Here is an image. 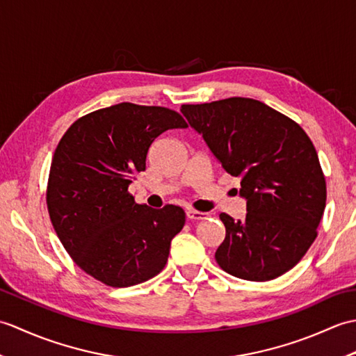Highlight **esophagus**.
I'll list each match as a JSON object with an SVG mask.
<instances>
[{
  "label": "esophagus",
  "instance_id": "obj_1",
  "mask_svg": "<svg viewBox=\"0 0 356 356\" xmlns=\"http://www.w3.org/2000/svg\"><path fill=\"white\" fill-rule=\"evenodd\" d=\"M186 217H188V220L199 222V220H205V218H208V213H200V211L188 209L186 211Z\"/></svg>",
  "mask_w": 356,
  "mask_h": 356
}]
</instances>
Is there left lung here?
<instances>
[{
	"label": "left lung",
	"instance_id": "8db88e82",
	"mask_svg": "<svg viewBox=\"0 0 356 356\" xmlns=\"http://www.w3.org/2000/svg\"><path fill=\"white\" fill-rule=\"evenodd\" d=\"M226 172L240 179L246 217L222 213L216 261L228 274L268 282L292 269L316 238L326 208L318 154L297 122L249 97L182 105Z\"/></svg>",
	"mask_w": 356,
	"mask_h": 356
}]
</instances>
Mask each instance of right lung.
Listing matches in <instances>:
<instances>
[{
  "label": "right lung",
  "mask_w": 356,
  "mask_h": 356,
  "mask_svg": "<svg viewBox=\"0 0 356 356\" xmlns=\"http://www.w3.org/2000/svg\"><path fill=\"white\" fill-rule=\"evenodd\" d=\"M186 128L179 113L122 102L79 118L51 159L47 208L59 240L88 275L113 287L147 282L163 269L185 225L180 207L153 209L128 193L145 171L157 136Z\"/></svg>",
  "instance_id": "1"
}]
</instances>
